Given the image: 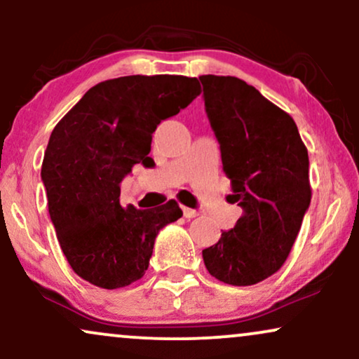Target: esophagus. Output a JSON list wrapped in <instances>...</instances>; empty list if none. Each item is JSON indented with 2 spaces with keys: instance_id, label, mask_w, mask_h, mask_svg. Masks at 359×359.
<instances>
[{
  "instance_id": "esophagus-1",
  "label": "esophagus",
  "mask_w": 359,
  "mask_h": 359,
  "mask_svg": "<svg viewBox=\"0 0 359 359\" xmlns=\"http://www.w3.org/2000/svg\"><path fill=\"white\" fill-rule=\"evenodd\" d=\"M182 212H184V217H187V219H192V217L199 216V212H197L196 209H191V208H182Z\"/></svg>"
}]
</instances>
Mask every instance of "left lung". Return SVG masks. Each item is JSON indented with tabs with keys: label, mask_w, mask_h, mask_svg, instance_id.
Returning a JSON list of instances; mask_svg holds the SVG:
<instances>
[{
	"label": "left lung",
	"mask_w": 359,
	"mask_h": 359,
	"mask_svg": "<svg viewBox=\"0 0 359 359\" xmlns=\"http://www.w3.org/2000/svg\"><path fill=\"white\" fill-rule=\"evenodd\" d=\"M233 201L245 214L203 250L212 277L255 285L273 275L294 246L311 204L309 155L285 111L238 77L201 76Z\"/></svg>",
	"instance_id": "8db88e82"
}]
</instances>
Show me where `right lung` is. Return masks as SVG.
Here are the masks:
<instances>
[{
    "mask_svg": "<svg viewBox=\"0 0 359 359\" xmlns=\"http://www.w3.org/2000/svg\"><path fill=\"white\" fill-rule=\"evenodd\" d=\"M199 93L196 77H118L90 88L53 128L42 182L60 248L81 278L111 290L145 275L156 234L182 211L175 201L123 209L121 182L135 163L154 165L156 126Z\"/></svg>",
    "mask_w": 359,
    "mask_h": 359,
    "instance_id": "1",
    "label": "right lung"
}]
</instances>
